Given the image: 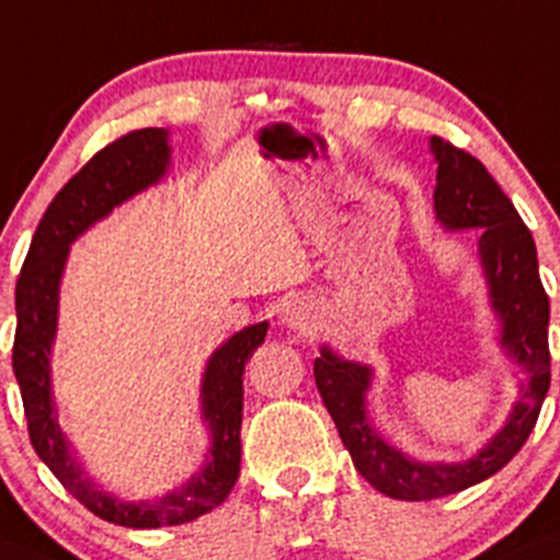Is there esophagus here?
Returning <instances> with one entry per match:
<instances>
[{"label":"esophagus","mask_w":560,"mask_h":560,"mask_svg":"<svg viewBox=\"0 0 560 560\" xmlns=\"http://www.w3.org/2000/svg\"><path fill=\"white\" fill-rule=\"evenodd\" d=\"M281 319H284V325L290 329H298V332H311V329L316 327V311L308 300L295 298L287 303Z\"/></svg>","instance_id":"esophagus-1"}]
</instances>
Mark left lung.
<instances>
[{
	"instance_id": "left-lung-1",
	"label": "left lung",
	"mask_w": 560,
	"mask_h": 560,
	"mask_svg": "<svg viewBox=\"0 0 560 560\" xmlns=\"http://www.w3.org/2000/svg\"><path fill=\"white\" fill-rule=\"evenodd\" d=\"M429 150L438 163L434 214L451 233L480 231L478 257L488 303L499 322V346L526 373V381L517 386V399L504 427L472 458L453 464L419 462L386 443L370 423L368 392L373 386V368L322 346L314 378L357 472L375 491L405 502L451 497L497 475L528 440L550 388V300L539 279L532 231L478 158L438 137L429 139Z\"/></svg>"
}]
</instances>
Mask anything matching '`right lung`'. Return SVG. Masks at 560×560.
Returning <instances> with one entry per match:
<instances>
[{"mask_svg":"<svg viewBox=\"0 0 560 560\" xmlns=\"http://www.w3.org/2000/svg\"><path fill=\"white\" fill-rule=\"evenodd\" d=\"M168 166H172V147H168V131L163 128L131 131L96 152L47 206L15 284L18 325L13 370L21 386L34 451L80 504H85L102 521L126 528L179 526L225 502L241 469L244 368L268 335V322L238 329L206 362L201 378V421L209 432V451L203 467L190 475V480L168 491L166 497L128 502L88 478L72 443L58 427L50 378L58 295H61L69 246L88 228L112 214V209L158 185Z\"/></svg>","mask_w":560,"mask_h":560,"instance_id":"add662e5","label":"right lung"}]
</instances>
